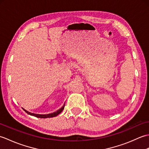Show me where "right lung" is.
<instances>
[{
    "instance_id": "right-lung-1",
    "label": "right lung",
    "mask_w": 149,
    "mask_h": 149,
    "mask_svg": "<svg viewBox=\"0 0 149 149\" xmlns=\"http://www.w3.org/2000/svg\"><path fill=\"white\" fill-rule=\"evenodd\" d=\"M65 105V104H64V105H63L59 109H58V111H56V112H54V113H50V114H47V115H40V114L33 113H31L29 111H28L26 110L25 109H24L23 107H22V109H23L25 111H26L28 114V115H30L33 116H36V117H37V118H52V117H55L57 115H58L59 113H61L62 112V111L63 110V109H64Z\"/></svg>"
}]
</instances>
